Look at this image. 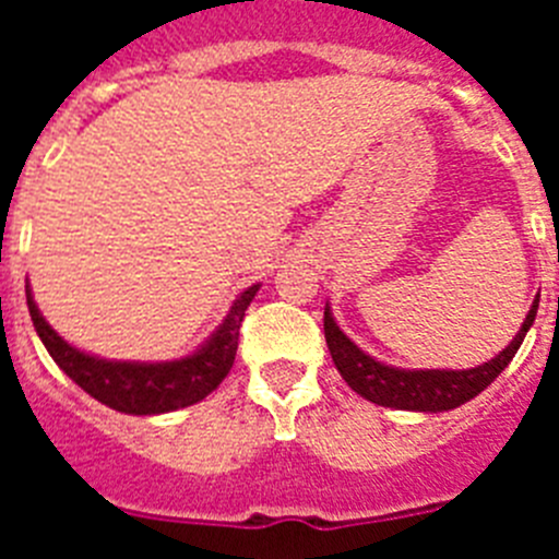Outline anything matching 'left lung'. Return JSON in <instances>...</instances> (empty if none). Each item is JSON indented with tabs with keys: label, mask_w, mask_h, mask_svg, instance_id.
I'll use <instances>...</instances> for the list:
<instances>
[{
	"label": "left lung",
	"mask_w": 559,
	"mask_h": 559,
	"mask_svg": "<svg viewBox=\"0 0 559 559\" xmlns=\"http://www.w3.org/2000/svg\"><path fill=\"white\" fill-rule=\"evenodd\" d=\"M537 302H540V294L532 302L530 313L523 319L515 338L496 358L484 360V364L473 369H403L383 364L374 355L364 353L335 324L330 305H324V338H328V349L333 355V364L341 372V378L347 380V386L358 392L364 400H372V403L383 408H397V412L439 414L464 406L467 400L481 394L503 369L510 367V360L515 358L523 338H526L530 328L535 324Z\"/></svg>",
	"instance_id": "1"
}]
</instances>
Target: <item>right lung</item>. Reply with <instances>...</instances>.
<instances>
[{
	"instance_id": "1",
	"label": "right lung",
	"mask_w": 559,
	"mask_h": 559,
	"mask_svg": "<svg viewBox=\"0 0 559 559\" xmlns=\"http://www.w3.org/2000/svg\"><path fill=\"white\" fill-rule=\"evenodd\" d=\"M257 290H260V283L246 288L231 302L218 330L201 347L176 360H111L83 353L49 328L36 299L29 294V285L27 308L33 328L47 353L83 392L100 400L103 406L114 408V412L151 417V414H167L201 403L206 394L221 386V380L229 374L231 364H235L240 322H243L246 308L251 305Z\"/></svg>"
}]
</instances>
